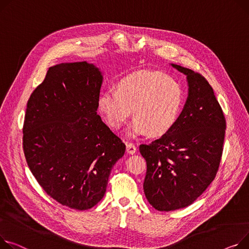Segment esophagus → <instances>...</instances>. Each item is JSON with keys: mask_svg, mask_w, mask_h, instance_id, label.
Listing matches in <instances>:
<instances>
[{"mask_svg": "<svg viewBox=\"0 0 249 249\" xmlns=\"http://www.w3.org/2000/svg\"><path fill=\"white\" fill-rule=\"evenodd\" d=\"M126 151L129 154H134L136 152V146L131 142H126Z\"/></svg>", "mask_w": 249, "mask_h": 249, "instance_id": "1", "label": "esophagus"}]
</instances>
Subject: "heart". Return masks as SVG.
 <instances>
[{"instance_id":"obj_1","label":"heart","mask_w":249,"mask_h":249,"mask_svg":"<svg viewBox=\"0 0 249 249\" xmlns=\"http://www.w3.org/2000/svg\"><path fill=\"white\" fill-rule=\"evenodd\" d=\"M183 104L179 83L159 71L143 70L122 78L117 89L108 88L98 99L107 123L120 128L133 113L129 134L162 136L175 125Z\"/></svg>"}]
</instances>
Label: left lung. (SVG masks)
Here are the masks:
<instances>
[{
	"label": "left lung",
	"mask_w": 249,
	"mask_h": 249,
	"mask_svg": "<svg viewBox=\"0 0 249 249\" xmlns=\"http://www.w3.org/2000/svg\"><path fill=\"white\" fill-rule=\"evenodd\" d=\"M171 66L186 75V103L169 132L139 147L147 164L144 193L159 211L187 207L206 190L219 168L226 129L207 80L190 69Z\"/></svg>",
	"instance_id": "8db88e82"
}]
</instances>
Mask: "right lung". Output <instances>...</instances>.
I'll return each mask as SVG.
<instances>
[{
    "mask_svg": "<svg viewBox=\"0 0 249 249\" xmlns=\"http://www.w3.org/2000/svg\"><path fill=\"white\" fill-rule=\"evenodd\" d=\"M102 72L87 62L49 68L29 98L23 149L38 183L62 205L87 210L106 192L126 146L97 114Z\"/></svg>",
    "mask_w": 249,
    "mask_h": 249,
    "instance_id": "1",
    "label": "right lung"
}]
</instances>
